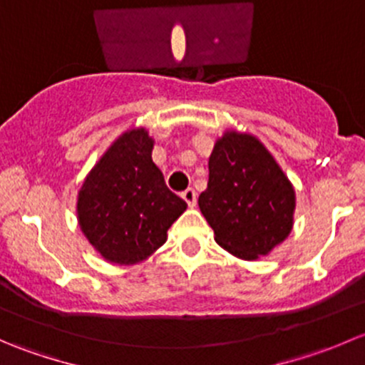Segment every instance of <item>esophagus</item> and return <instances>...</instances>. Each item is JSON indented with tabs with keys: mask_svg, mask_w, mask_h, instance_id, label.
I'll use <instances>...</instances> for the list:
<instances>
[{
	"mask_svg": "<svg viewBox=\"0 0 365 365\" xmlns=\"http://www.w3.org/2000/svg\"><path fill=\"white\" fill-rule=\"evenodd\" d=\"M182 197H183V200H185V203L189 205L190 208H194V206H196L197 194H196V190H194V189H187V190H183V192H182Z\"/></svg>",
	"mask_w": 365,
	"mask_h": 365,
	"instance_id": "esophagus-1",
	"label": "esophagus"
}]
</instances>
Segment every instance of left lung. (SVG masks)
I'll return each instance as SVG.
<instances>
[{
    "mask_svg": "<svg viewBox=\"0 0 365 365\" xmlns=\"http://www.w3.org/2000/svg\"><path fill=\"white\" fill-rule=\"evenodd\" d=\"M197 203L220 247L256 261L292 233L297 196L267 146L256 135L230 128L215 141L208 187Z\"/></svg>",
    "mask_w": 365,
    "mask_h": 365,
    "instance_id": "8db88e82",
    "label": "left lung"
}]
</instances>
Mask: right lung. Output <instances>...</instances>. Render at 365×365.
Returning a JSON list of instances; mask_svg holds the SVG:
<instances>
[{
    "mask_svg": "<svg viewBox=\"0 0 365 365\" xmlns=\"http://www.w3.org/2000/svg\"><path fill=\"white\" fill-rule=\"evenodd\" d=\"M155 139L145 127L125 130L90 169L77 192V222L106 261L121 267L148 259L187 210L152 160Z\"/></svg>",
    "mask_w": 365,
    "mask_h": 365,
    "instance_id": "obj_1",
    "label": "right lung"
}]
</instances>
